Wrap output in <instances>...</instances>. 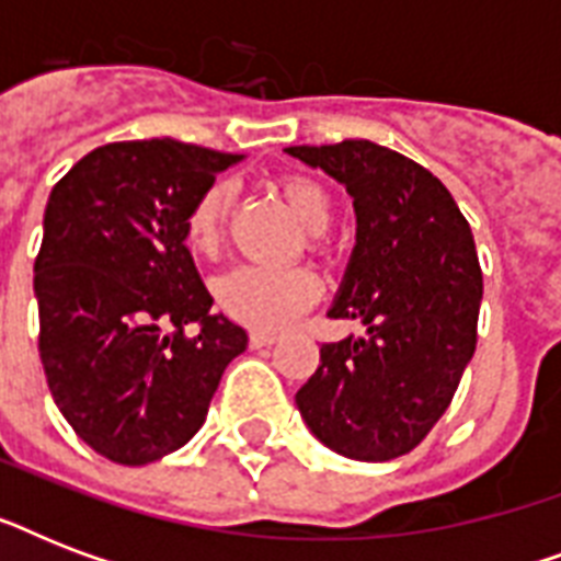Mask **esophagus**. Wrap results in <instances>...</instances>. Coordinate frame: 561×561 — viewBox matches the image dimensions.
Wrapping results in <instances>:
<instances>
[{
  "label": "esophagus",
  "mask_w": 561,
  "mask_h": 561,
  "mask_svg": "<svg viewBox=\"0 0 561 561\" xmlns=\"http://www.w3.org/2000/svg\"><path fill=\"white\" fill-rule=\"evenodd\" d=\"M271 343H276V334L271 332H250V346H255V350H262V346H271Z\"/></svg>",
  "instance_id": "34e87169"
}]
</instances>
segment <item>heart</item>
Masks as SVG:
<instances>
[{
    "label": "heart",
    "mask_w": 561,
    "mask_h": 561,
    "mask_svg": "<svg viewBox=\"0 0 561 561\" xmlns=\"http://www.w3.org/2000/svg\"><path fill=\"white\" fill-rule=\"evenodd\" d=\"M282 194L311 236H323L332 224V197L317 180L285 178ZM232 186L215 183L194 201L186 218V241L197 253H215L224 236ZM317 297V276L306 267H259L238 264L215 282V299L238 323L253 329H282Z\"/></svg>",
    "instance_id": "heart-1"
}]
</instances>
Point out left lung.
<instances>
[{"instance_id": "obj_1", "label": "left lung", "mask_w": 561, "mask_h": 561, "mask_svg": "<svg viewBox=\"0 0 561 561\" xmlns=\"http://www.w3.org/2000/svg\"><path fill=\"white\" fill-rule=\"evenodd\" d=\"M285 153L350 192L358 227L329 317L367 325L325 343L297 408L334 454L396 460L439 422L474 355L483 273L469 220L431 171L369 139Z\"/></svg>"}]
</instances>
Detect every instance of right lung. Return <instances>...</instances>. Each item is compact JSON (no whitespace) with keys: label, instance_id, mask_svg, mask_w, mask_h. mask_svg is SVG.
<instances>
[{"label":"right lung","instance_id":"1","mask_svg":"<svg viewBox=\"0 0 561 561\" xmlns=\"http://www.w3.org/2000/svg\"><path fill=\"white\" fill-rule=\"evenodd\" d=\"M241 160L178 139L113 142L48 194L39 360L66 422L107 460L145 466L183 448L247 350L244 329L211 314L186 247L194 201Z\"/></svg>","mask_w":561,"mask_h":561}]
</instances>
